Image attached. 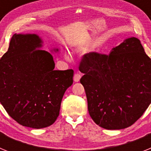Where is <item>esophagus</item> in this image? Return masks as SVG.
<instances>
[{
    "label": "esophagus",
    "instance_id": "1",
    "mask_svg": "<svg viewBox=\"0 0 151 151\" xmlns=\"http://www.w3.org/2000/svg\"><path fill=\"white\" fill-rule=\"evenodd\" d=\"M80 78H81V75H80L79 73H75V75H74V81H75V82H79Z\"/></svg>",
    "mask_w": 151,
    "mask_h": 151
}]
</instances>
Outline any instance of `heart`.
<instances>
[{"mask_svg": "<svg viewBox=\"0 0 151 151\" xmlns=\"http://www.w3.org/2000/svg\"><path fill=\"white\" fill-rule=\"evenodd\" d=\"M86 48H87V45H80V46H78V47L77 49H78V50H85Z\"/></svg>", "mask_w": 151, "mask_h": 151, "instance_id": "heart-1", "label": "heart"}]
</instances>
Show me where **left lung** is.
<instances>
[{
  "mask_svg": "<svg viewBox=\"0 0 151 151\" xmlns=\"http://www.w3.org/2000/svg\"><path fill=\"white\" fill-rule=\"evenodd\" d=\"M79 70L89 114L104 129L129 127L151 103V59L137 38L125 39L110 54H85Z\"/></svg>",
  "mask_w": 151,
  "mask_h": 151,
  "instance_id": "8db88e82",
  "label": "left lung"
}]
</instances>
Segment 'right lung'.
I'll return each instance as SVG.
<instances>
[{"instance_id": "obj_1", "label": "right lung", "mask_w": 151, "mask_h": 151, "mask_svg": "<svg viewBox=\"0 0 151 151\" xmlns=\"http://www.w3.org/2000/svg\"><path fill=\"white\" fill-rule=\"evenodd\" d=\"M38 35L14 34L0 60V102L19 124L42 129L60 114L61 101L73 82V70H54L53 56Z\"/></svg>"}]
</instances>
